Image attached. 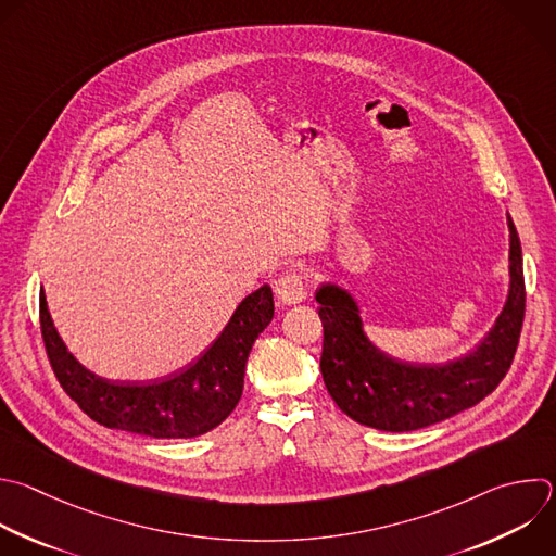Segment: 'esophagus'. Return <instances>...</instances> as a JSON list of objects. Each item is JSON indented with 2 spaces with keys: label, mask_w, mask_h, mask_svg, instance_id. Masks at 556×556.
Here are the masks:
<instances>
[{
  "label": "esophagus",
  "mask_w": 556,
  "mask_h": 556,
  "mask_svg": "<svg viewBox=\"0 0 556 556\" xmlns=\"http://www.w3.org/2000/svg\"><path fill=\"white\" fill-rule=\"evenodd\" d=\"M275 296L281 305H296L303 303L307 299V288H305V279L301 273H283L281 277H277L275 281Z\"/></svg>",
  "instance_id": "1"
}]
</instances>
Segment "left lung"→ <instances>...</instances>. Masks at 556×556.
I'll list each match as a JSON object with an SVG mask.
<instances>
[{
	"label": "left lung",
	"mask_w": 556,
	"mask_h": 556,
	"mask_svg": "<svg viewBox=\"0 0 556 556\" xmlns=\"http://www.w3.org/2000/svg\"><path fill=\"white\" fill-rule=\"evenodd\" d=\"M508 231L506 301L484 338L447 362H417L387 351L366 333L349 288L338 281L318 286L325 329L320 374L346 417L384 432H413L473 408L497 389L510 368L526 307L521 244L510 216Z\"/></svg>",
	"instance_id": "left-lung-1"
}]
</instances>
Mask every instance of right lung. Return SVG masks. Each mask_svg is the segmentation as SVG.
I'll return each instance as SVG.
<instances>
[{"instance_id":"right-lung-1","label":"right lung","mask_w":556,"mask_h":556,"mask_svg":"<svg viewBox=\"0 0 556 556\" xmlns=\"http://www.w3.org/2000/svg\"><path fill=\"white\" fill-rule=\"evenodd\" d=\"M41 331L54 374L65 393L93 421L150 439H194L220 426L238 406L247 359L275 314L268 283L247 294L220 336L178 371L150 380H109L67 349L41 288Z\"/></svg>"}]
</instances>
